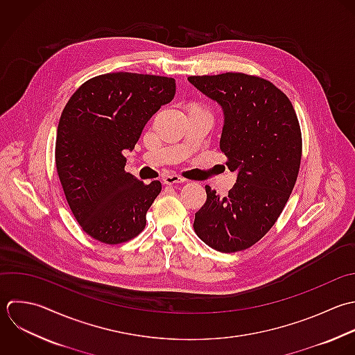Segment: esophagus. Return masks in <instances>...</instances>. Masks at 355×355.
Masks as SVG:
<instances>
[{
    "instance_id": "obj_1",
    "label": "esophagus",
    "mask_w": 355,
    "mask_h": 355,
    "mask_svg": "<svg viewBox=\"0 0 355 355\" xmlns=\"http://www.w3.org/2000/svg\"><path fill=\"white\" fill-rule=\"evenodd\" d=\"M163 182L166 185H174V184H182L185 182V178H182L181 175H177V174H168L163 178Z\"/></svg>"
}]
</instances>
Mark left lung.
<instances>
[{
	"label": "left lung",
	"instance_id": "left-lung-1",
	"mask_svg": "<svg viewBox=\"0 0 355 355\" xmlns=\"http://www.w3.org/2000/svg\"><path fill=\"white\" fill-rule=\"evenodd\" d=\"M188 81L221 106L220 149L236 171L225 198L206 185L193 228L210 248L241 252L271 230L293 191L302 160L299 120L289 98L261 77L223 73Z\"/></svg>",
	"mask_w": 355,
	"mask_h": 355
}]
</instances>
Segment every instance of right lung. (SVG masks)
<instances>
[{"mask_svg":"<svg viewBox=\"0 0 355 355\" xmlns=\"http://www.w3.org/2000/svg\"><path fill=\"white\" fill-rule=\"evenodd\" d=\"M171 77L106 73L85 81L66 103L56 132L58 175L77 223L91 238L117 245L137 236L162 191L124 171L145 124L171 102Z\"/></svg>","mask_w":355,"mask_h":355,"instance_id":"obj_1","label":"right lung"}]
</instances>
